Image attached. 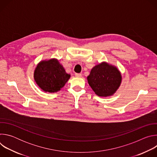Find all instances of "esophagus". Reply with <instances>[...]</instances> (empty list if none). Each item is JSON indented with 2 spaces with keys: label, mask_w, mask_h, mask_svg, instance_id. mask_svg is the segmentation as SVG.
<instances>
[{
  "label": "esophagus",
  "mask_w": 157,
  "mask_h": 157,
  "mask_svg": "<svg viewBox=\"0 0 157 157\" xmlns=\"http://www.w3.org/2000/svg\"><path fill=\"white\" fill-rule=\"evenodd\" d=\"M81 76H82V74H81V73H76L75 74V76L77 78H80V77H81Z\"/></svg>",
  "instance_id": "1"
}]
</instances>
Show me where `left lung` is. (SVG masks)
Returning <instances> with one entry per match:
<instances>
[{
	"label": "left lung",
	"mask_w": 157,
	"mask_h": 157,
	"mask_svg": "<svg viewBox=\"0 0 157 157\" xmlns=\"http://www.w3.org/2000/svg\"><path fill=\"white\" fill-rule=\"evenodd\" d=\"M121 75L114 66L106 63L95 66L87 76L88 83L99 96L113 95L121 82Z\"/></svg>",
	"instance_id": "1"
}]
</instances>
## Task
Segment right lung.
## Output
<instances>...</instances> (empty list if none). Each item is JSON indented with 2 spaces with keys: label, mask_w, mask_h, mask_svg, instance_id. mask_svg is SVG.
I'll return each mask as SVG.
<instances>
[{
  "label": "right lung",
  "mask_w": 157,
  "mask_h": 157,
  "mask_svg": "<svg viewBox=\"0 0 157 157\" xmlns=\"http://www.w3.org/2000/svg\"><path fill=\"white\" fill-rule=\"evenodd\" d=\"M34 78L36 84L45 92L59 91L68 81L70 75L67 74L58 61L52 59L40 62L35 70Z\"/></svg>",
  "instance_id": "obj_1"
}]
</instances>
